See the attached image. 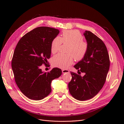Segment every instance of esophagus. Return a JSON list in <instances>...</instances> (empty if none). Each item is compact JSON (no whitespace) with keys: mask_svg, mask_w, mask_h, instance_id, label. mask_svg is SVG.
I'll return each instance as SVG.
<instances>
[{"mask_svg":"<svg viewBox=\"0 0 124 124\" xmlns=\"http://www.w3.org/2000/svg\"><path fill=\"white\" fill-rule=\"evenodd\" d=\"M63 73H69V71L67 69H62V70Z\"/></svg>","mask_w":124,"mask_h":124,"instance_id":"esophagus-1","label":"esophagus"}]
</instances>
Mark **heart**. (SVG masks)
Wrapping results in <instances>:
<instances>
[{
	"label": "heart",
	"mask_w": 124,
	"mask_h": 124,
	"mask_svg": "<svg viewBox=\"0 0 124 124\" xmlns=\"http://www.w3.org/2000/svg\"><path fill=\"white\" fill-rule=\"evenodd\" d=\"M83 37L80 32L76 30H65L61 37H56L51 44L52 53H55L60 49L62 43L68 44V54H58L52 59V62L56 67L66 68L72 65L74 58L77 61L82 60L85 56L88 48L87 42L84 41Z\"/></svg>",
	"instance_id": "b5f03b06"
}]
</instances>
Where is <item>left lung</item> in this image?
<instances>
[{
  "label": "left lung",
  "mask_w": 124,
  "mask_h": 124,
  "mask_svg": "<svg viewBox=\"0 0 124 124\" xmlns=\"http://www.w3.org/2000/svg\"><path fill=\"white\" fill-rule=\"evenodd\" d=\"M88 48L85 56L74 67L78 73L71 72L72 79L68 83L70 93L78 101L92 99L99 93L106 80L109 68V58L103 41L90 31L84 32ZM80 71V72H79Z\"/></svg>",
  "instance_id": "left-lung-1"
}]
</instances>
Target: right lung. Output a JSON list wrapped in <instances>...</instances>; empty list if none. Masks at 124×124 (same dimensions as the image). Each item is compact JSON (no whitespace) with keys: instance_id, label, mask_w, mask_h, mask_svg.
Returning a JSON list of instances; mask_svg holds the SVG:
<instances>
[{"instance_id":"right-lung-1","label":"right lung","mask_w":124,"mask_h":124,"mask_svg":"<svg viewBox=\"0 0 124 124\" xmlns=\"http://www.w3.org/2000/svg\"><path fill=\"white\" fill-rule=\"evenodd\" d=\"M59 30L41 27L24 35L13 55L11 67L15 80L22 93L31 100H41L51 92L52 81L62 74L60 68L43 72L40 67L51 56V44Z\"/></svg>"}]
</instances>
